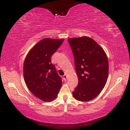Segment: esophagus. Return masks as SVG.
Instances as JSON below:
<instances>
[{
  "instance_id": "34e87169",
  "label": "esophagus",
  "mask_w": 130,
  "mask_h": 130,
  "mask_svg": "<svg viewBox=\"0 0 130 130\" xmlns=\"http://www.w3.org/2000/svg\"><path fill=\"white\" fill-rule=\"evenodd\" d=\"M63 79L64 80H66V78H67V75H66V74H64V75H63Z\"/></svg>"
}]
</instances>
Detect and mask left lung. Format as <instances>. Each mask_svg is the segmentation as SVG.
Returning <instances> with one entry per match:
<instances>
[{"instance_id": "8db88e82", "label": "left lung", "mask_w": 130, "mask_h": 130, "mask_svg": "<svg viewBox=\"0 0 130 130\" xmlns=\"http://www.w3.org/2000/svg\"><path fill=\"white\" fill-rule=\"evenodd\" d=\"M68 41L73 53L79 80L73 95L77 101H91L106 85L109 72L107 56L102 48L90 37L69 38Z\"/></svg>"}]
</instances>
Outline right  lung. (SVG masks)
Here are the masks:
<instances>
[{
	"mask_svg": "<svg viewBox=\"0 0 130 130\" xmlns=\"http://www.w3.org/2000/svg\"><path fill=\"white\" fill-rule=\"evenodd\" d=\"M63 41L41 40L32 48L25 59L23 71L26 86L34 95L45 102L56 99L61 87V79L51 58Z\"/></svg>",
	"mask_w": 130,
	"mask_h": 130,
	"instance_id": "right-lung-1",
	"label": "right lung"
}]
</instances>
